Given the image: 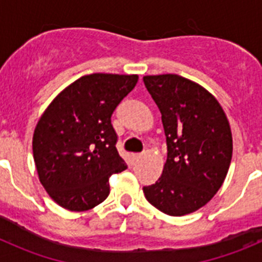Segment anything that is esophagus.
<instances>
[{"label":"esophagus","instance_id":"obj_1","mask_svg":"<svg viewBox=\"0 0 262 262\" xmlns=\"http://www.w3.org/2000/svg\"><path fill=\"white\" fill-rule=\"evenodd\" d=\"M140 159H142V155H139V154L133 155V160H134V161H135V163H136V161H139V160H140Z\"/></svg>","mask_w":262,"mask_h":262}]
</instances>
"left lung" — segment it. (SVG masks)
Listing matches in <instances>:
<instances>
[{
    "mask_svg": "<svg viewBox=\"0 0 262 262\" xmlns=\"http://www.w3.org/2000/svg\"><path fill=\"white\" fill-rule=\"evenodd\" d=\"M143 81L161 113L168 148L163 174L143 191L164 214H191L223 185L232 159L230 123L217 99L189 78L169 73Z\"/></svg>",
    "mask_w": 262,
    "mask_h": 262,
    "instance_id": "left-lung-1",
    "label": "left lung"
}]
</instances>
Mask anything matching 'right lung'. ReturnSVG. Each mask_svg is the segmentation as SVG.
Listing matches in <instances>:
<instances>
[{
  "label": "right lung",
  "instance_id": "right-lung-1",
  "mask_svg": "<svg viewBox=\"0 0 262 262\" xmlns=\"http://www.w3.org/2000/svg\"><path fill=\"white\" fill-rule=\"evenodd\" d=\"M138 75L93 73L60 92L32 136L39 181L69 211H86L110 193L108 178L127 169L117 151L111 115L135 88Z\"/></svg>",
  "mask_w": 262,
  "mask_h": 262
}]
</instances>
